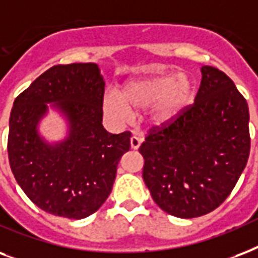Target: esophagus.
I'll list each match as a JSON object with an SVG mask.
<instances>
[{"mask_svg":"<svg viewBox=\"0 0 258 258\" xmlns=\"http://www.w3.org/2000/svg\"><path fill=\"white\" fill-rule=\"evenodd\" d=\"M140 145H141V139H140V137H137V136H132L131 137L132 149H139Z\"/></svg>","mask_w":258,"mask_h":258,"instance_id":"34e87169","label":"esophagus"}]
</instances>
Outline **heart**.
Returning <instances> with one entry per match:
<instances>
[{"instance_id":"heart-1","label":"heart","mask_w":258,"mask_h":258,"mask_svg":"<svg viewBox=\"0 0 258 258\" xmlns=\"http://www.w3.org/2000/svg\"><path fill=\"white\" fill-rule=\"evenodd\" d=\"M194 98V83L185 74H160L137 78L125 83L121 95L109 90L103 97V110L117 122H127L132 111L153 107L151 122L168 125L188 106Z\"/></svg>"}]
</instances>
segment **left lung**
<instances>
[{"instance_id":"obj_1","label":"left lung","mask_w":258,"mask_h":258,"mask_svg":"<svg viewBox=\"0 0 258 258\" xmlns=\"http://www.w3.org/2000/svg\"><path fill=\"white\" fill-rule=\"evenodd\" d=\"M195 102L140 147L152 199L177 218L215 210L234 188L250 151L249 109L234 82L203 66Z\"/></svg>"}]
</instances>
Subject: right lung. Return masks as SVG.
Instances as JSON below:
<instances>
[{
  "instance_id": "obj_1",
  "label": "right lung",
  "mask_w": 258,
  "mask_h": 258,
  "mask_svg": "<svg viewBox=\"0 0 258 258\" xmlns=\"http://www.w3.org/2000/svg\"><path fill=\"white\" fill-rule=\"evenodd\" d=\"M103 93L105 81L95 63H73L47 70L15 99L9 164L25 195L45 213L86 218L110 195L132 135H111L103 127ZM48 103L69 123L68 137L55 144L37 129Z\"/></svg>"
}]
</instances>
